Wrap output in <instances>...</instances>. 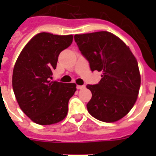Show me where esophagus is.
I'll list each match as a JSON object with an SVG mask.
<instances>
[{"label":"esophagus","mask_w":156,"mask_h":156,"mask_svg":"<svg viewBox=\"0 0 156 156\" xmlns=\"http://www.w3.org/2000/svg\"><path fill=\"white\" fill-rule=\"evenodd\" d=\"M84 88H85L84 85H77V89H78V90H82V89H84Z\"/></svg>","instance_id":"esophagus-1"}]
</instances>
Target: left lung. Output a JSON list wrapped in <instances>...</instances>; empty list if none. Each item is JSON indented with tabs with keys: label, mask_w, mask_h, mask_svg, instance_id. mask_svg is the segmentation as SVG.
<instances>
[{
	"label": "left lung",
	"mask_w": 156,
	"mask_h": 156,
	"mask_svg": "<svg viewBox=\"0 0 156 156\" xmlns=\"http://www.w3.org/2000/svg\"><path fill=\"white\" fill-rule=\"evenodd\" d=\"M74 40L90 70L103 73L98 84L87 86L92 94L87 104L89 113L104 122L118 121L137 100L141 84L138 61L121 39L108 31L75 35Z\"/></svg>",
	"instance_id": "left-lung-1"
}]
</instances>
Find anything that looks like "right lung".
Returning a JSON list of instances; mask_svg holds the SVG:
<instances>
[{
  "instance_id": "1",
  "label": "right lung",
  "mask_w": 156,
  "mask_h": 156,
  "mask_svg": "<svg viewBox=\"0 0 156 156\" xmlns=\"http://www.w3.org/2000/svg\"><path fill=\"white\" fill-rule=\"evenodd\" d=\"M73 42V35L42 32L27 44L17 59L12 84L23 112L35 123L48 126L62 121L75 83L51 82L59 54Z\"/></svg>"
}]
</instances>
